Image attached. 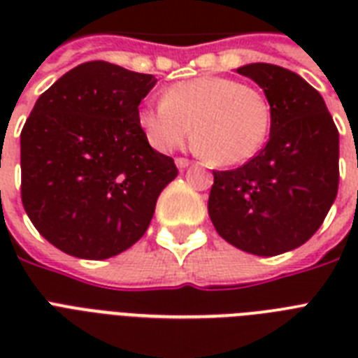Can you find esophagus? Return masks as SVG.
Instances as JSON below:
<instances>
[{
  "mask_svg": "<svg viewBox=\"0 0 358 358\" xmlns=\"http://www.w3.org/2000/svg\"><path fill=\"white\" fill-rule=\"evenodd\" d=\"M176 165H178V169H185V167H189L191 162L187 159V157H176Z\"/></svg>",
  "mask_w": 358,
  "mask_h": 358,
  "instance_id": "obj_1",
  "label": "esophagus"
}]
</instances>
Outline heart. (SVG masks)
I'll use <instances>...</instances> for the list:
<instances>
[{
  "instance_id": "1",
  "label": "heart",
  "mask_w": 358,
  "mask_h": 358,
  "mask_svg": "<svg viewBox=\"0 0 358 358\" xmlns=\"http://www.w3.org/2000/svg\"><path fill=\"white\" fill-rule=\"evenodd\" d=\"M139 126L157 150H173L189 137L213 165H239L260 150L271 128L264 92L223 76H201L169 87L162 102L139 111Z\"/></svg>"
}]
</instances>
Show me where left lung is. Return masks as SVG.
<instances>
[{
    "label": "left lung",
    "instance_id": "8db88e82",
    "mask_svg": "<svg viewBox=\"0 0 358 358\" xmlns=\"http://www.w3.org/2000/svg\"><path fill=\"white\" fill-rule=\"evenodd\" d=\"M271 106L269 141L241 167L213 171L208 213L238 249L277 256L306 243L338 193V128L322 94L277 64L238 69Z\"/></svg>",
    "mask_w": 358,
    "mask_h": 358
}]
</instances>
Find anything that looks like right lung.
<instances>
[{"label": "right lung", "mask_w": 358, "mask_h": 358, "mask_svg": "<svg viewBox=\"0 0 358 358\" xmlns=\"http://www.w3.org/2000/svg\"><path fill=\"white\" fill-rule=\"evenodd\" d=\"M152 74L89 61L36 100L20 134L22 204L31 223L70 256L106 260L139 241L173 157L148 145L139 103Z\"/></svg>", "instance_id": "1"}]
</instances>
